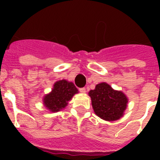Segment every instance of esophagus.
<instances>
[{
  "label": "esophagus",
  "mask_w": 160,
  "mask_h": 160,
  "mask_svg": "<svg viewBox=\"0 0 160 160\" xmlns=\"http://www.w3.org/2000/svg\"><path fill=\"white\" fill-rule=\"evenodd\" d=\"M79 90H80V93H85V91H86V90H85V88H80Z\"/></svg>",
  "instance_id": "34e87169"
}]
</instances>
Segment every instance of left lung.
<instances>
[{
    "label": "left lung",
    "instance_id": "8db88e82",
    "mask_svg": "<svg viewBox=\"0 0 160 160\" xmlns=\"http://www.w3.org/2000/svg\"><path fill=\"white\" fill-rule=\"evenodd\" d=\"M89 95L95 113L105 120L119 119L126 109L128 100L124 93L114 90L106 83L98 84Z\"/></svg>",
    "mask_w": 160,
    "mask_h": 160
}]
</instances>
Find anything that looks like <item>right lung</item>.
Wrapping results in <instances>:
<instances>
[{"mask_svg": "<svg viewBox=\"0 0 160 160\" xmlns=\"http://www.w3.org/2000/svg\"><path fill=\"white\" fill-rule=\"evenodd\" d=\"M77 92V88L72 82L60 80L54 85L51 94L44 98V104L51 111H59L67 105L68 101Z\"/></svg>", "mask_w": 160, "mask_h": 160, "instance_id": "add662e5", "label": "right lung"}]
</instances>
